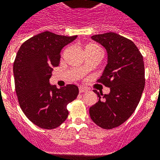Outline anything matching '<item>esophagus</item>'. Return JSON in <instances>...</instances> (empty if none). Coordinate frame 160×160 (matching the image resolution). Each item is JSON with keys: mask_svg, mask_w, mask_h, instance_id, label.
Wrapping results in <instances>:
<instances>
[{"mask_svg": "<svg viewBox=\"0 0 160 160\" xmlns=\"http://www.w3.org/2000/svg\"><path fill=\"white\" fill-rule=\"evenodd\" d=\"M88 90L86 89L85 88H84V87H82V86H80L79 87V92H80V93H83V92H87Z\"/></svg>", "mask_w": 160, "mask_h": 160, "instance_id": "obj_1", "label": "esophagus"}]
</instances>
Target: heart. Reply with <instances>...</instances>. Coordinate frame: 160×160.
I'll list each match as a JSON object with an SVG mask.
<instances>
[{"mask_svg": "<svg viewBox=\"0 0 160 160\" xmlns=\"http://www.w3.org/2000/svg\"><path fill=\"white\" fill-rule=\"evenodd\" d=\"M86 49H100V47L96 44H89L86 47Z\"/></svg>", "mask_w": 160, "mask_h": 160, "instance_id": "b5f03b06", "label": "heart"}]
</instances>
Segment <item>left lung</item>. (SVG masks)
Instances as JSON below:
<instances>
[{"label": "left lung", "mask_w": 160, "mask_h": 160, "mask_svg": "<svg viewBox=\"0 0 160 160\" xmlns=\"http://www.w3.org/2000/svg\"><path fill=\"white\" fill-rule=\"evenodd\" d=\"M92 38L108 53V63L98 81L110 88V92L94 90L99 99L90 107L89 115L97 126L110 130L124 123L139 103L145 86L143 58L131 40L113 32Z\"/></svg>", "instance_id": "8db88e82"}]
</instances>
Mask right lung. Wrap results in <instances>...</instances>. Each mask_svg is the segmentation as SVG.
<instances>
[{
  "instance_id": "add662e5",
  "label": "right lung",
  "mask_w": 160,
  "mask_h": 160,
  "mask_svg": "<svg viewBox=\"0 0 160 160\" xmlns=\"http://www.w3.org/2000/svg\"><path fill=\"white\" fill-rule=\"evenodd\" d=\"M77 36H63L49 31L29 38L21 46L13 63L15 90L21 109L38 127L52 130L68 116L67 105L76 99L78 87L51 85L54 67L59 66L61 50Z\"/></svg>"
}]
</instances>
